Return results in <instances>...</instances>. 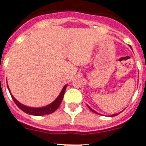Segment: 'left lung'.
Wrapping results in <instances>:
<instances>
[{"label": "left lung", "instance_id": "1", "mask_svg": "<svg viewBox=\"0 0 146 146\" xmlns=\"http://www.w3.org/2000/svg\"><path fill=\"white\" fill-rule=\"evenodd\" d=\"M88 108H90V110H91V111H92L93 112H94V113H96V114H97V112H96V111H94V110H93L92 108H90L89 106H88ZM117 114H118V113H117V114H112V115H111V117H113V116H116V115H117Z\"/></svg>", "mask_w": 146, "mask_h": 146}]
</instances>
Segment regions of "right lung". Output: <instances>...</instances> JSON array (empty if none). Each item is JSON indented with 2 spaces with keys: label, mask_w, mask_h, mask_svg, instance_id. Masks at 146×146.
I'll use <instances>...</instances> for the list:
<instances>
[{
  "label": "right lung",
  "mask_w": 146,
  "mask_h": 146,
  "mask_svg": "<svg viewBox=\"0 0 146 146\" xmlns=\"http://www.w3.org/2000/svg\"><path fill=\"white\" fill-rule=\"evenodd\" d=\"M66 85L63 88H62V91L59 94V97L54 100L52 103H51L50 104H48L47 106L43 107V108H30V107H27L25 105H23L22 104H21L20 102H18V100H16L15 98L13 97L12 95L11 94V98H12L13 100L15 101V103L16 104V105L21 109V111H23L24 112H25L26 114H31V115H35V116H42V115H46V114H49L53 113L55 111H56L57 108H59L60 104L62 102V98H63V96H64L65 90H66ZM7 88H8V86H7ZM10 91V90H9Z\"/></svg>",
  "instance_id": "1"
}]
</instances>
